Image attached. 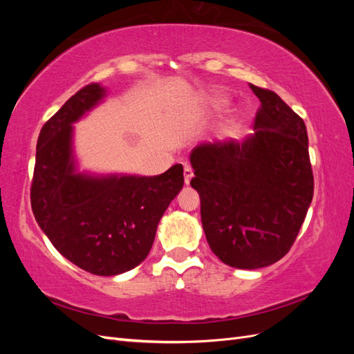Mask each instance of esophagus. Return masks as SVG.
<instances>
[{"label": "esophagus", "mask_w": 354, "mask_h": 354, "mask_svg": "<svg viewBox=\"0 0 354 354\" xmlns=\"http://www.w3.org/2000/svg\"><path fill=\"white\" fill-rule=\"evenodd\" d=\"M192 177H194V169H192V167L189 165H185V183L189 185Z\"/></svg>", "instance_id": "esophagus-1"}]
</instances>
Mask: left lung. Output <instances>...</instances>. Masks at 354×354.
Instances as JSON below:
<instances>
[{
	"label": "left lung",
	"mask_w": 354,
	"mask_h": 354,
	"mask_svg": "<svg viewBox=\"0 0 354 354\" xmlns=\"http://www.w3.org/2000/svg\"><path fill=\"white\" fill-rule=\"evenodd\" d=\"M261 102L255 133L242 143L194 149L201 218L209 248L236 269L279 261L301 229L315 180L303 118L272 90L250 85Z\"/></svg>",
	"instance_id": "1"
}]
</instances>
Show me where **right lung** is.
<instances>
[{"mask_svg":"<svg viewBox=\"0 0 354 354\" xmlns=\"http://www.w3.org/2000/svg\"><path fill=\"white\" fill-rule=\"evenodd\" d=\"M104 95L88 84L42 125L30 205L55 248L80 269L115 276L134 269L151 251L158 223L180 189L183 167L153 177H88L73 173L72 122Z\"/></svg>","mask_w":354,"mask_h":354,"instance_id":"add662e5","label":"right lung"}]
</instances>
